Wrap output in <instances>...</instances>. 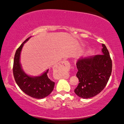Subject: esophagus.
I'll return each instance as SVG.
<instances>
[{"label": "esophagus", "instance_id": "1", "mask_svg": "<svg viewBox=\"0 0 124 124\" xmlns=\"http://www.w3.org/2000/svg\"><path fill=\"white\" fill-rule=\"evenodd\" d=\"M57 66L60 68H64L66 71H69L70 68V63L67 61H61L57 65Z\"/></svg>", "mask_w": 124, "mask_h": 124}]
</instances>
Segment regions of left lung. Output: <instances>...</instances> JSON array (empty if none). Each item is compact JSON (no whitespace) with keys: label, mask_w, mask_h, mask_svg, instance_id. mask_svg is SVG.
Here are the masks:
<instances>
[{"label":"left lung","mask_w":124,"mask_h":124,"mask_svg":"<svg viewBox=\"0 0 124 124\" xmlns=\"http://www.w3.org/2000/svg\"><path fill=\"white\" fill-rule=\"evenodd\" d=\"M102 46V54L80 58L77 62L76 76L80 83L75 92L83 99L92 97L102 91L111 74V58L106 46Z\"/></svg>","instance_id":"8db88e82"}]
</instances>
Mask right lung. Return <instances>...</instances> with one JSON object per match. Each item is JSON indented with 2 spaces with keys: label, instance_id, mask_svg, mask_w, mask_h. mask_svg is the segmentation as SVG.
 Returning a JSON list of instances; mask_svg holds the SVG:
<instances>
[{
  "label": "right lung",
  "instance_id": "right-lung-1",
  "mask_svg": "<svg viewBox=\"0 0 124 124\" xmlns=\"http://www.w3.org/2000/svg\"><path fill=\"white\" fill-rule=\"evenodd\" d=\"M29 38L24 40L16 49L14 58L13 72L15 81L21 90L29 96L35 99H42L48 96L53 91L54 82L48 77L49 70L40 76L34 77L27 75L22 70L19 62L20 54L23 44Z\"/></svg>",
  "mask_w": 124,
  "mask_h": 124
}]
</instances>
